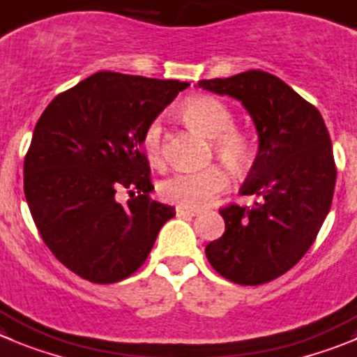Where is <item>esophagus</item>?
<instances>
[{"instance_id": "1", "label": "esophagus", "mask_w": 357, "mask_h": 357, "mask_svg": "<svg viewBox=\"0 0 357 357\" xmlns=\"http://www.w3.org/2000/svg\"><path fill=\"white\" fill-rule=\"evenodd\" d=\"M199 213H201V209L185 208V206H178V208H176V215L178 216H197Z\"/></svg>"}]
</instances>
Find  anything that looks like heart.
<instances>
[{"label":"heart","instance_id":"obj_1","mask_svg":"<svg viewBox=\"0 0 357 357\" xmlns=\"http://www.w3.org/2000/svg\"><path fill=\"white\" fill-rule=\"evenodd\" d=\"M181 114L188 125L211 137L213 151L229 167L245 169L252 158V142L248 135L234 125V114L222 100L215 96H194L186 100ZM142 149L151 165L163 163V126L160 119H153L142 132ZM229 186V174L222 165H209L202 171L176 172L163 179L158 192L163 201L185 208H202L209 204L220 192Z\"/></svg>","mask_w":357,"mask_h":357}]
</instances>
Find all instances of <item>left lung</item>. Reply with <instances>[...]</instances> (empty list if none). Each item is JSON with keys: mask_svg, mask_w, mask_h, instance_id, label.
<instances>
[{"mask_svg": "<svg viewBox=\"0 0 357 357\" xmlns=\"http://www.w3.org/2000/svg\"><path fill=\"white\" fill-rule=\"evenodd\" d=\"M197 86L239 100L259 135L257 156L241 186V195L257 201L220 209L225 232L206 246V257L234 284H266L301 261L328 216L336 183L329 132L312 103L262 70Z\"/></svg>", "mask_w": 357, "mask_h": 357, "instance_id": "1", "label": "left lung"}]
</instances>
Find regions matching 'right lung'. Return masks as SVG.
Segmentation results:
<instances>
[{"label": "right lung", "instance_id": "add662e5", "mask_svg": "<svg viewBox=\"0 0 357 357\" xmlns=\"http://www.w3.org/2000/svg\"><path fill=\"white\" fill-rule=\"evenodd\" d=\"M188 82L96 72L40 116L24 158V195L43 243L93 284L128 278L148 259L172 206L155 186L142 132ZM130 199L119 205L115 192Z\"/></svg>", "mask_w": 357, "mask_h": 357}]
</instances>
